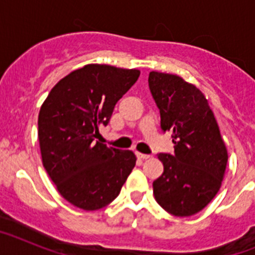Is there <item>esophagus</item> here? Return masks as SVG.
Segmentation results:
<instances>
[{"label": "esophagus", "instance_id": "34e87169", "mask_svg": "<svg viewBox=\"0 0 255 255\" xmlns=\"http://www.w3.org/2000/svg\"><path fill=\"white\" fill-rule=\"evenodd\" d=\"M136 157H138L139 159H148V158H150L149 154H143V153H136Z\"/></svg>", "mask_w": 255, "mask_h": 255}]
</instances>
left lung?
I'll return each instance as SVG.
<instances>
[{
	"label": "left lung",
	"mask_w": 255,
	"mask_h": 255,
	"mask_svg": "<svg viewBox=\"0 0 255 255\" xmlns=\"http://www.w3.org/2000/svg\"><path fill=\"white\" fill-rule=\"evenodd\" d=\"M150 93L161 114V129L172 132L173 154L159 153L163 173L153 181L157 203L177 217L200 212L218 193L227 149L204 94L172 74L150 71Z\"/></svg>",
	"instance_id": "left-lung-1"
}]
</instances>
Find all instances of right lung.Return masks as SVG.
Masks as SVG:
<instances>
[{
    "label": "right lung",
    "instance_id": "right-lung-1",
    "mask_svg": "<svg viewBox=\"0 0 255 255\" xmlns=\"http://www.w3.org/2000/svg\"><path fill=\"white\" fill-rule=\"evenodd\" d=\"M139 75L136 69L85 65L61 79L40 107L42 162L58 193L78 208L96 211L111 203L134 168L131 150L96 139Z\"/></svg>",
    "mask_w": 255,
    "mask_h": 255
}]
</instances>
